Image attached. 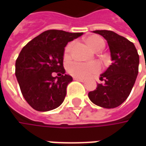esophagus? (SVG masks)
<instances>
[{
    "instance_id": "esophagus-1",
    "label": "esophagus",
    "mask_w": 146,
    "mask_h": 146,
    "mask_svg": "<svg viewBox=\"0 0 146 146\" xmlns=\"http://www.w3.org/2000/svg\"><path fill=\"white\" fill-rule=\"evenodd\" d=\"M74 80H77V81H80V82H84V80L80 79V78H76V77H74Z\"/></svg>"
}]
</instances>
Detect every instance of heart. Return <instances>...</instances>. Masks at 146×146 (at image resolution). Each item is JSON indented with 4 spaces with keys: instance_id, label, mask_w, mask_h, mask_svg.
<instances>
[{
    "instance_id": "b5f03b06",
    "label": "heart",
    "mask_w": 146,
    "mask_h": 146,
    "mask_svg": "<svg viewBox=\"0 0 146 146\" xmlns=\"http://www.w3.org/2000/svg\"><path fill=\"white\" fill-rule=\"evenodd\" d=\"M87 43L88 45L94 50H100L104 48L105 42L103 39L98 36L93 35L89 36L87 39ZM72 44H68L64 49V56L67 57L70 52V48ZM101 70V66L98 62H70L66 66V70L70 76L85 79L89 76H93L98 73Z\"/></svg>"
}]
</instances>
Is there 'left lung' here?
<instances>
[{
  "mask_svg": "<svg viewBox=\"0 0 146 146\" xmlns=\"http://www.w3.org/2000/svg\"><path fill=\"white\" fill-rule=\"evenodd\" d=\"M107 40L113 62L101 75L104 84L88 93L91 102L103 108L120 106L132 91L138 75L139 55L134 44L112 31L97 30Z\"/></svg>",
  "mask_w": 146,
  "mask_h": 146,
  "instance_id": "obj_1",
  "label": "left lung"
}]
</instances>
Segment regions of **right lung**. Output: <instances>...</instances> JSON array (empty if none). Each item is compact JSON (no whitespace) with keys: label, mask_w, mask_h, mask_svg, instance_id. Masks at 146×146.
Returning a JSON list of instances; mask_svg holds the SVG:
<instances>
[{"label":"right lung","mask_w":146,"mask_h":146,"mask_svg":"<svg viewBox=\"0 0 146 146\" xmlns=\"http://www.w3.org/2000/svg\"><path fill=\"white\" fill-rule=\"evenodd\" d=\"M82 35L83 32L48 30L21 50L15 62V76L23 98L34 110L48 111L63 102L66 87L72 81L63 67L65 47Z\"/></svg>","instance_id":"1"}]
</instances>
